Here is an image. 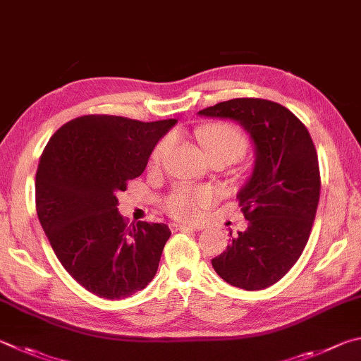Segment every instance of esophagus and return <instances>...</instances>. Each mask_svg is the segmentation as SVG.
I'll return each instance as SVG.
<instances>
[{
	"instance_id": "obj_1",
	"label": "esophagus",
	"mask_w": 361,
	"mask_h": 361,
	"mask_svg": "<svg viewBox=\"0 0 361 361\" xmlns=\"http://www.w3.org/2000/svg\"><path fill=\"white\" fill-rule=\"evenodd\" d=\"M170 231H172V232H176V231H183V232H185V231H197V227H192V226H186V224H175V222H173V224H170Z\"/></svg>"
}]
</instances>
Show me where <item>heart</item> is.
Instances as JSON below:
<instances>
[{
	"instance_id": "obj_1",
	"label": "heart",
	"mask_w": 361,
	"mask_h": 361,
	"mask_svg": "<svg viewBox=\"0 0 361 361\" xmlns=\"http://www.w3.org/2000/svg\"><path fill=\"white\" fill-rule=\"evenodd\" d=\"M197 139L207 158H209V156H224L232 162L240 159L247 148L243 133L235 126H231V124H212V126L202 128L197 133ZM169 147V135L156 143L152 153L153 166H158ZM214 197V191L208 186L180 185L167 195L166 209L173 218L192 221L200 214V209L208 207Z\"/></svg>"
}]
</instances>
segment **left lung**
Masks as SVG:
<instances>
[{"label": "left lung", "mask_w": 361, "mask_h": 361, "mask_svg": "<svg viewBox=\"0 0 361 361\" xmlns=\"http://www.w3.org/2000/svg\"><path fill=\"white\" fill-rule=\"evenodd\" d=\"M199 115L240 123L255 147L252 175L237 194L247 228L212 265L233 287L267 289L295 265L310 238L320 195L316 147L305 124L273 101L238 97Z\"/></svg>", "instance_id": "left-lung-1"}]
</instances>
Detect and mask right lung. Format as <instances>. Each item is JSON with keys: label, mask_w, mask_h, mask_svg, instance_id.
Segmentation results:
<instances>
[{"label": "right lung", "mask_w": 361, "mask_h": 361, "mask_svg": "<svg viewBox=\"0 0 361 361\" xmlns=\"http://www.w3.org/2000/svg\"><path fill=\"white\" fill-rule=\"evenodd\" d=\"M175 123L83 115L63 124L44 148L36 172L39 222L64 270L97 297H130L158 271L169 227L128 226L116 194L143 173Z\"/></svg>", "instance_id": "1"}]
</instances>
